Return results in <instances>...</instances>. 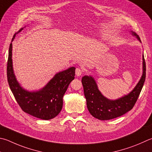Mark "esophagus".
Listing matches in <instances>:
<instances>
[{"label": "esophagus", "instance_id": "obj_1", "mask_svg": "<svg viewBox=\"0 0 152 152\" xmlns=\"http://www.w3.org/2000/svg\"><path fill=\"white\" fill-rule=\"evenodd\" d=\"M75 74H76V76H81V75H82V70H81L80 68H77L76 69Z\"/></svg>", "mask_w": 152, "mask_h": 152}]
</instances>
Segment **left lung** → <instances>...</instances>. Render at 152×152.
Returning <instances> with one entry per match:
<instances>
[{
  "label": "left lung",
  "mask_w": 152,
  "mask_h": 152,
  "mask_svg": "<svg viewBox=\"0 0 152 152\" xmlns=\"http://www.w3.org/2000/svg\"><path fill=\"white\" fill-rule=\"evenodd\" d=\"M132 36L140 42V38L136 32L130 31ZM143 72L141 78L136 86L127 95L116 100H110L101 93L95 79L92 76H84L82 78L87 107L90 114L100 120H108L118 118L132 109L136 104L145 79V62L142 56Z\"/></svg>",
  "instance_id": "1"
}]
</instances>
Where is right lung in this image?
Listing matches in <instances>:
<instances>
[{
  "label": "right lung",
  "instance_id": "1",
  "mask_svg": "<svg viewBox=\"0 0 152 152\" xmlns=\"http://www.w3.org/2000/svg\"><path fill=\"white\" fill-rule=\"evenodd\" d=\"M21 28L16 35L24 29ZM12 44L9 47L7 62V79L9 86L19 106L24 112L42 120H48L58 115L63 106V96L70 82L74 79L75 67H70L55 74L42 88L28 91L21 86L14 73L12 65Z\"/></svg>",
  "mask_w": 152,
  "mask_h": 152
}]
</instances>
